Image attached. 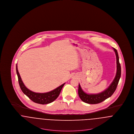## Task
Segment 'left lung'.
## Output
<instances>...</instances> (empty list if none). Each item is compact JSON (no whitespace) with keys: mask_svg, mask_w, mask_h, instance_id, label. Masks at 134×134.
Here are the masks:
<instances>
[{"mask_svg":"<svg viewBox=\"0 0 134 134\" xmlns=\"http://www.w3.org/2000/svg\"><path fill=\"white\" fill-rule=\"evenodd\" d=\"M116 58V73L115 79L106 90L98 94H87L84 92L79 84L78 95L83 102L89 104H97L102 102L113 94L116 88L121 75V67L119 62L118 52L114 48Z\"/></svg>","mask_w":134,"mask_h":134,"instance_id":"obj_1","label":"left lung"}]
</instances>
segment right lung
I'll return each instance as SVG.
<instances>
[{
    "instance_id": "obj_1",
    "label": "right lung",
    "mask_w": 134,
    "mask_h": 134,
    "mask_svg": "<svg viewBox=\"0 0 134 134\" xmlns=\"http://www.w3.org/2000/svg\"><path fill=\"white\" fill-rule=\"evenodd\" d=\"M16 71L17 75L18 77L20 89L23 92V93L26 94L32 102H36L38 104H45L50 103L54 102L59 96L62 87L65 83L62 84L56 89H54L51 91L46 92V93H36L32 91L31 90L27 88L26 86L23 83L21 77L20 76L19 71L18 69L17 64L16 65Z\"/></svg>"
}]
</instances>
